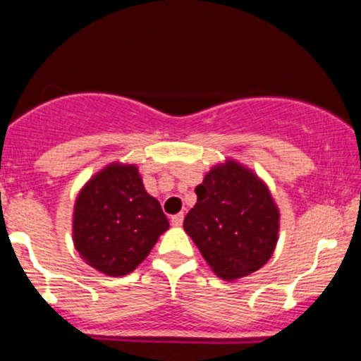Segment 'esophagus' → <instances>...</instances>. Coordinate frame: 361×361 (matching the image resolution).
Wrapping results in <instances>:
<instances>
[{"mask_svg":"<svg viewBox=\"0 0 361 361\" xmlns=\"http://www.w3.org/2000/svg\"><path fill=\"white\" fill-rule=\"evenodd\" d=\"M183 217H185V215L183 214H176V215H173V217H171V224H173V226H181V224H183Z\"/></svg>","mask_w":361,"mask_h":361,"instance_id":"esophagus-1","label":"esophagus"}]
</instances>
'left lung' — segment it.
I'll return each instance as SVG.
<instances>
[{
    "instance_id": "obj_1",
    "label": "left lung",
    "mask_w": 361,
    "mask_h": 361,
    "mask_svg": "<svg viewBox=\"0 0 361 361\" xmlns=\"http://www.w3.org/2000/svg\"><path fill=\"white\" fill-rule=\"evenodd\" d=\"M197 204L183 227L207 263L224 280L259 270L273 255L279 210L252 173L227 161L195 188Z\"/></svg>"
}]
</instances>
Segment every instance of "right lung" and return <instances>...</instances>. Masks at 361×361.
I'll return each mask as SVG.
<instances>
[{
  "label": "right lung",
  "mask_w": 361,
  "mask_h": 361,
  "mask_svg": "<svg viewBox=\"0 0 361 361\" xmlns=\"http://www.w3.org/2000/svg\"><path fill=\"white\" fill-rule=\"evenodd\" d=\"M169 227L135 166L111 164L82 188L74 207V246L98 271L127 275Z\"/></svg>",
  "instance_id": "1"
}]
</instances>
